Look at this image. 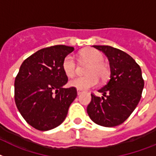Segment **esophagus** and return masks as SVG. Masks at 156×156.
Segmentation results:
<instances>
[{"label":"esophagus","instance_id":"34e87169","mask_svg":"<svg viewBox=\"0 0 156 156\" xmlns=\"http://www.w3.org/2000/svg\"><path fill=\"white\" fill-rule=\"evenodd\" d=\"M82 91L81 90H77V93H78V95H79V94H82Z\"/></svg>","mask_w":156,"mask_h":156}]
</instances>
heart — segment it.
Returning a JSON list of instances; mask_svg holds the SVG:
<instances>
[{"label":"heart","instance_id":"1","mask_svg":"<svg viewBox=\"0 0 156 156\" xmlns=\"http://www.w3.org/2000/svg\"><path fill=\"white\" fill-rule=\"evenodd\" d=\"M81 57L83 60L90 63L87 69L88 76H78L69 80V85L78 90H87L90 87H95L98 83V77L104 80L108 76V69L103 64V55L101 52L94 49H86L81 53ZM76 61L72 54L66 56L62 62V69L68 77L74 76L76 72Z\"/></svg>","mask_w":156,"mask_h":156}]
</instances>
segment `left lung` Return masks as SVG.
Returning a JSON list of instances; mask_svg holds the SVG:
<instances>
[{"instance_id":"obj_1","label":"left lung","mask_w":156,"mask_h":156,"mask_svg":"<svg viewBox=\"0 0 156 156\" xmlns=\"http://www.w3.org/2000/svg\"><path fill=\"white\" fill-rule=\"evenodd\" d=\"M107 57L111 67L110 80L98 90L102 98L91 94L87 114L96 124L118 126L127 119L142 96L144 81L141 68L129 54L109 45H93Z\"/></svg>"}]
</instances>
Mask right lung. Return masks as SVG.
Listing matches in <instances>:
<instances>
[{
    "label": "right lung",
    "instance_id": "obj_1",
    "mask_svg": "<svg viewBox=\"0 0 156 156\" xmlns=\"http://www.w3.org/2000/svg\"><path fill=\"white\" fill-rule=\"evenodd\" d=\"M74 49L63 45L44 48L20 67L14 82L15 102L24 119L37 130L45 131L59 126L77 97L75 87H63L68 81L63 59Z\"/></svg>",
    "mask_w": 156,
    "mask_h": 156
}]
</instances>
